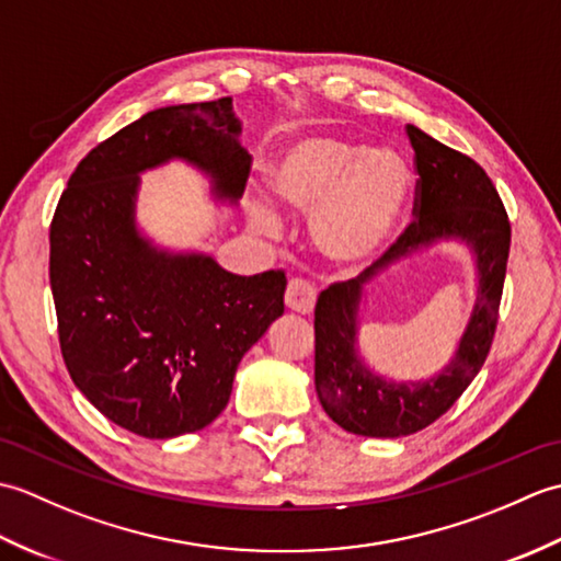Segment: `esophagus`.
I'll return each mask as SVG.
<instances>
[{
	"mask_svg": "<svg viewBox=\"0 0 561 561\" xmlns=\"http://www.w3.org/2000/svg\"><path fill=\"white\" fill-rule=\"evenodd\" d=\"M284 301H287L289 311L296 313H311L313 306H316V287L308 279L301 277H294L287 284V294H284Z\"/></svg>",
	"mask_w": 561,
	"mask_h": 561,
	"instance_id": "esophagus-1",
	"label": "esophagus"
}]
</instances>
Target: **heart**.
<instances>
[{
    "label": "heart",
    "mask_w": 561,
    "mask_h": 561,
    "mask_svg": "<svg viewBox=\"0 0 561 561\" xmlns=\"http://www.w3.org/2000/svg\"><path fill=\"white\" fill-rule=\"evenodd\" d=\"M274 199L311 211V236L335 265L374 257L396 231L410 197L408 163L392 149H362L347 139L311 135L284 147L267 169Z\"/></svg>",
    "instance_id": "b5f03b06"
}]
</instances>
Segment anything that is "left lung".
<instances>
[{
	"instance_id": "obj_1",
	"label": "left lung",
	"mask_w": 561,
	"mask_h": 561,
	"mask_svg": "<svg viewBox=\"0 0 561 561\" xmlns=\"http://www.w3.org/2000/svg\"><path fill=\"white\" fill-rule=\"evenodd\" d=\"M404 133L414 149V219L371 267L354 279L330 284L316 304V390L320 404L344 432L376 438L422 432L446 414L480 374L496 332L511 248L508 214L482 165L414 125L404 127ZM448 234H458L476 248L481 270L479 301L457 359L424 385H388L368 373L353 350L363 284L376 266Z\"/></svg>"
}]
</instances>
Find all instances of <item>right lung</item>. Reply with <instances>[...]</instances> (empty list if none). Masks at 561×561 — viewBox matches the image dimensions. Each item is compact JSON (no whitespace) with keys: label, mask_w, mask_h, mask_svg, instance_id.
Instances as JSON below:
<instances>
[{"label":"right lung","mask_w":561,"mask_h":561,"mask_svg":"<svg viewBox=\"0 0 561 561\" xmlns=\"http://www.w3.org/2000/svg\"><path fill=\"white\" fill-rule=\"evenodd\" d=\"M231 99L141 115L69 175L50 224L59 350L101 414L145 438L205 428L229 402L238 362L284 313V270L238 277L207 255H169L135 229L137 173L169 159L241 197L250 157Z\"/></svg>","instance_id":"obj_1"}]
</instances>
